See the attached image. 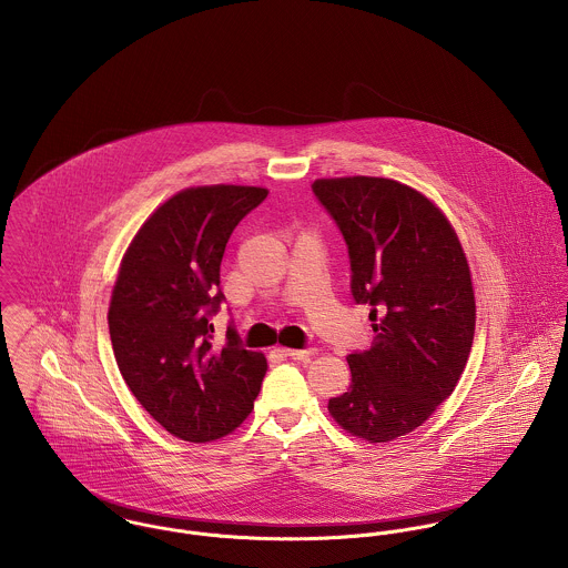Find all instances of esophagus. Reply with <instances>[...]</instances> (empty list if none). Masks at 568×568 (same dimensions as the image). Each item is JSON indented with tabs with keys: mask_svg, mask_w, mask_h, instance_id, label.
Segmentation results:
<instances>
[{
	"mask_svg": "<svg viewBox=\"0 0 568 568\" xmlns=\"http://www.w3.org/2000/svg\"><path fill=\"white\" fill-rule=\"evenodd\" d=\"M284 352H286V356L293 358V361H308V358L315 354L313 347H308V349H284Z\"/></svg>",
	"mask_w": 568,
	"mask_h": 568,
	"instance_id": "obj_1",
	"label": "esophagus"
}]
</instances>
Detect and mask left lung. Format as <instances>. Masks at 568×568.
Masks as SVG:
<instances>
[{
  "instance_id": "left-lung-1",
  "label": "left lung",
  "mask_w": 568,
  "mask_h": 568,
  "mask_svg": "<svg viewBox=\"0 0 568 568\" xmlns=\"http://www.w3.org/2000/svg\"><path fill=\"white\" fill-rule=\"evenodd\" d=\"M349 255V293L369 306L374 343L347 356L352 385L327 410L372 444L417 428L457 387L475 338V293L459 239L394 179L313 183Z\"/></svg>"
}]
</instances>
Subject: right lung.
Masks as SVG:
<instances>
[{"label":"right lung","mask_w":568,"mask_h":568,"mask_svg":"<svg viewBox=\"0 0 568 568\" xmlns=\"http://www.w3.org/2000/svg\"><path fill=\"white\" fill-rule=\"evenodd\" d=\"M264 187L203 185L172 199L129 246L109 306L120 374L155 422L179 439L203 444L232 433L251 413L266 358L244 349L234 322L214 343L221 262Z\"/></svg>","instance_id":"right-lung-1"}]
</instances>
